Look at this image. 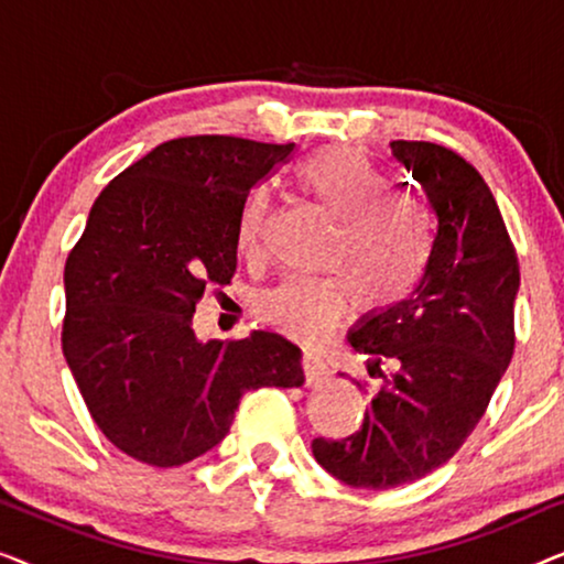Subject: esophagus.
<instances>
[{
    "label": "esophagus",
    "mask_w": 564,
    "mask_h": 564,
    "mask_svg": "<svg viewBox=\"0 0 564 564\" xmlns=\"http://www.w3.org/2000/svg\"><path fill=\"white\" fill-rule=\"evenodd\" d=\"M303 372H305V382L311 384V388H321V384L326 382L330 375L326 361H323L318 354H313V351L303 354Z\"/></svg>",
    "instance_id": "34e87169"
}]
</instances>
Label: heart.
Masks as SVG:
<instances>
[{
    "label": "heart",
    "instance_id": "heart-1",
    "mask_svg": "<svg viewBox=\"0 0 564 564\" xmlns=\"http://www.w3.org/2000/svg\"><path fill=\"white\" fill-rule=\"evenodd\" d=\"M295 182L321 213L338 223L326 267L343 276H284L261 292L259 313L282 334L318 341L349 311L351 295L367 311L403 303L421 282L434 249L426 207L392 192L388 176L346 145H328L300 161ZM267 220V189H253L238 218L241 257H259Z\"/></svg>",
    "mask_w": 564,
    "mask_h": 564
}]
</instances>
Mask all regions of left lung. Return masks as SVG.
I'll return each mask as SVG.
<instances>
[{
	"label": "left lung",
	"instance_id": "obj_1",
	"mask_svg": "<svg viewBox=\"0 0 564 564\" xmlns=\"http://www.w3.org/2000/svg\"><path fill=\"white\" fill-rule=\"evenodd\" d=\"M390 149L426 195L434 249L403 303L367 313L349 330V344L372 361L369 375L382 377L361 429L313 442L326 473L365 490L400 488L449 462L480 423L516 344L519 257L490 187L444 145Z\"/></svg>",
	"mask_w": 564,
	"mask_h": 564
}]
</instances>
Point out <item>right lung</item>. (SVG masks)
<instances>
[{
  "label": "right lung",
  "instance_id": "right-lung-1",
  "mask_svg": "<svg viewBox=\"0 0 564 564\" xmlns=\"http://www.w3.org/2000/svg\"><path fill=\"white\" fill-rule=\"evenodd\" d=\"M295 143L174 138L91 205L66 259V365L99 431L143 465L180 467L218 446L241 395L300 388V349L272 330L199 341L207 284L236 274L246 197Z\"/></svg>",
  "mask_w": 564,
  "mask_h": 564
}]
</instances>
